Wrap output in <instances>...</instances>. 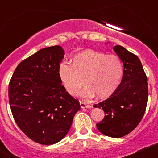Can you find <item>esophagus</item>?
Returning <instances> with one entry per match:
<instances>
[{"label": "esophagus", "mask_w": 158, "mask_h": 158, "mask_svg": "<svg viewBox=\"0 0 158 158\" xmlns=\"http://www.w3.org/2000/svg\"><path fill=\"white\" fill-rule=\"evenodd\" d=\"M80 106L81 108H89V107H92L90 104H87V103H85V102L84 101H80Z\"/></svg>", "instance_id": "1"}]
</instances>
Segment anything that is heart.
Instances as JSON below:
<instances>
[{
  "mask_svg": "<svg viewBox=\"0 0 158 158\" xmlns=\"http://www.w3.org/2000/svg\"><path fill=\"white\" fill-rule=\"evenodd\" d=\"M123 65L115 54L85 50L75 54L71 65L62 62L58 75L65 90L75 96L85 83L87 87L81 95L85 97L108 98L115 93L121 83Z\"/></svg>",
  "mask_w": 158,
  "mask_h": 158,
  "instance_id": "heart-1",
  "label": "heart"
}]
</instances>
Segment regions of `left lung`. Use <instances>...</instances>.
Listing matches in <instances>:
<instances>
[{
	"mask_svg": "<svg viewBox=\"0 0 158 158\" xmlns=\"http://www.w3.org/2000/svg\"><path fill=\"white\" fill-rule=\"evenodd\" d=\"M123 64V75L116 91L94 107L105 115L96 127L103 135L121 138L135 130L146 111L148 100L147 77L138 56L120 45L113 47Z\"/></svg>",
	"mask_w": 158,
	"mask_h": 158,
	"instance_id": "obj_1",
	"label": "left lung"
}]
</instances>
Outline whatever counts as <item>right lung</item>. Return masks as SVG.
<instances>
[{
	"label": "right lung",
	"instance_id": "right-lung-1",
	"mask_svg": "<svg viewBox=\"0 0 158 158\" xmlns=\"http://www.w3.org/2000/svg\"><path fill=\"white\" fill-rule=\"evenodd\" d=\"M64 54L60 46L41 49L17 65L8 85L14 119L29 139L40 144L62 140L81 108L58 75Z\"/></svg>",
	"mask_w": 158,
	"mask_h": 158
}]
</instances>
